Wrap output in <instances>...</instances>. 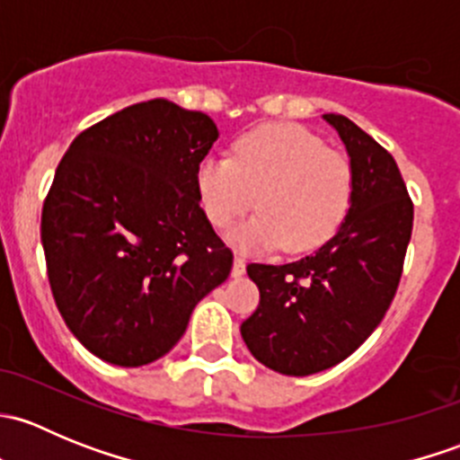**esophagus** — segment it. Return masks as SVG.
<instances>
[{"label":"esophagus","mask_w":460,"mask_h":460,"mask_svg":"<svg viewBox=\"0 0 460 460\" xmlns=\"http://www.w3.org/2000/svg\"><path fill=\"white\" fill-rule=\"evenodd\" d=\"M244 271H247V264H244V258L235 256L234 258V267H231V276L240 278V276H244Z\"/></svg>","instance_id":"34e87169"}]
</instances>
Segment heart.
<instances>
[{"mask_svg": "<svg viewBox=\"0 0 460 460\" xmlns=\"http://www.w3.org/2000/svg\"><path fill=\"white\" fill-rule=\"evenodd\" d=\"M196 187L208 222L229 229L253 207L252 220L231 231L240 249L312 252L345 222L354 200L349 157L296 124H267L234 144V157H204Z\"/></svg>", "mask_w": 460, "mask_h": 460, "instance_id": "1", "label": "heart"}]
</instances>
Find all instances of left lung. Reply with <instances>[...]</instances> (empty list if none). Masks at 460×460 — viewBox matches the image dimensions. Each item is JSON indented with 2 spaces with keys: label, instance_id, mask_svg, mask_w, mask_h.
<instances>
[{
  "label": "left lung",
  "instance_id": "8db88e82",
  "mask_svg": "<svg viewBox=\"0 0 460 460\" xmlns=\"http://www.w3.org/2000/svg\"><path fill=\"white\" fill-rule=\"evenodd\" d=\"M354 169V200L341 229L314 256L252 262L260 305L240 327L249 351L273 372L309 376L354 354L396 296L414 204L396 160L349 118L323 115Z\"/></svg>",
  "mask_w": 460,
  "mask_h": 460
}]
</instances>
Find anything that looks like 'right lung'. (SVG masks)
Returning a JSON list of instances; mask_svg holds the SVG:
<instances>
[{
	"instance_id": "right-lung-1",
	"label": "right lung",
	"mask_w": 460,
	"mask_h": 460,
	"mask_svg": "<svg viewBox=\"0 0 460 460\" xmlns=\"http://www.w3.org/2000/svg\"><path fill=\"white\" fill-rule=\"evenodd\" d=\"M217 140L200 111L127 106L64 153L41 208L55 305L97 358L140 367L173 349L234 253L200 208L198 164Z\"/></svg>"
}]
</instances>
